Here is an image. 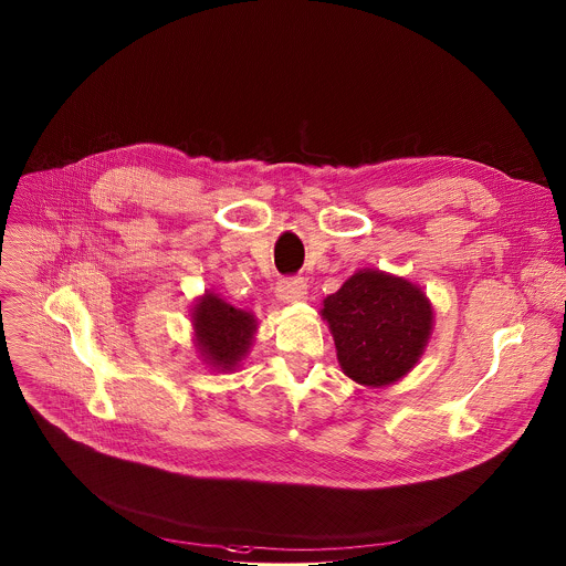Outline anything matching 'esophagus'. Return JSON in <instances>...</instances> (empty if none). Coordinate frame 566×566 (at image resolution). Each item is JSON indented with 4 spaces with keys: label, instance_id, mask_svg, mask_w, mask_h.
I'll use <instances>...</instances> for the list:
<instances>
[{
    "label": "esophagus",
    "instance_id": "obj_1",
    "mask_svg": "<svg viewBox=\"0 0 566 566\" xmlns=\"http://www.w3.org/2000/svg\"><path fill=\"white\" fill-rule=\"evenodd\" d=\"M276 298L281 303H301L307 298V283L303 276L283 279L276 285Z\"/></svg>",
    "mask_w": 566,
    "mask_h": 566
}]
</instances>
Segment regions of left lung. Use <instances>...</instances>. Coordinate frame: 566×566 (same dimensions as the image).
I'll return each instance as SVG.
<instances>
[{"label":"left lung","mask_w":566,"mask_h":566,"mask_svg":"<svg viewBox=\"0 0 566 566\" xmlns=\"http://www.w3.org/2000/svg\"><path fill=\"white\" fill-rule=\"evenodd\" d=\"M321 314L344 375L370 388L403 379L433 328V310L424 292L381 270L355 272L324 298Z\"/></svg>","instance_id":"left-lung-1"}]
</instances>
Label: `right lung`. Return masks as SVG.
Here are the masks:
<instances>
[{"label": "right lung", "mask_w": 566, "mask_h": 566, "mask_svg": "<svg viewBox=\"0 0 566 566\" xmlns=\"http://www.w3.org/2000/svg\"><path fill=\"white\" fill-rule=\"evenodd\" d=\"M196 346L213 370H233L248 355L256 318L207 292L191 310Z\"/></svg>", "instance_id": "1"}]
</instances>
